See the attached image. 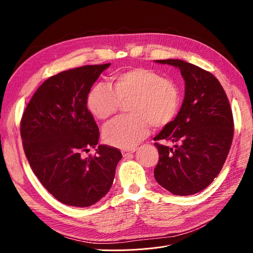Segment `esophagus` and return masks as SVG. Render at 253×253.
<instances>
[{"label":"esophagus","instance_id":"obj_1","mask_svg":"<svg viewBox=\"0 0 253 253\" xmlns=\"http://www.w3.org/2000/svg\"><path fill=\"white\" fill-rule=\"evenodd\" d=\"M134 152H135V149H133V150H124V151H122V155H124V157H126L129 154H132V153H134Z\"/></svg>","mask_w":253,"mask_h":253}]
</instances>
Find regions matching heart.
I'll return each mask as SVG.
<instances>
[{
	"label": "heart",
	"instance_id": "heart-1",
	"mask_svg": "<svg viewBox=\"0 0 253 253\" xmlns=\"http://www.w3.org/2000/svg\"><path fill=\"white\" fill-rule=\"evenodd\" d=\"M113 88L98 83L90 88L87 106L91 114L105 120L116 114L121 102L128 105L131 116L119 117L103 128L104 141L115 148L132 149L148 136L150 126L166 127L177 117L181 94L177 84L156 71L137 67L116 74Z\"/></svg>",
	"mask_w": 253,
	"mask_h": 253
}]
</instances>
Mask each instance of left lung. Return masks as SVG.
Segmentation results:
<instances>
[{
	"label": "left lung",
	"instance_id": "1",
	"mask_svg": "<svg viewBox=\"0 0 253 253\" xmlns=\"http://www.w3.org/2000/svg\"><path fill=\"white\" fill-rule=\"evenodd\" d=\"M178 67L186 95L177 117L154 140L176 142L175 149L155 142L159 160L154 177L174 195H192L206 189L223 168L234 133L230 103L219 81L182 60H157Z\"/></svg>",
	"mask_w": 253,
	"mask_h": 253
}]
</instances>
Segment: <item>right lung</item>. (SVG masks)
Segmentation results:
<instances>
[{
	"label": "right lung",
	"instance_id": "add662e5",
	"mask_svg": "<svg viewBox=\"0 0 253 253\" xmlns=\"http://www.w3.org/2000/svg\"><path fill=\"white\" fill-rule=\"evenodd\" d=\"M110 66L85 65L44 81L30 99L20 122L26 158L43 187L68 206L88 207L112 187L122 155L100 144L94 156L83 158L99 140V128L87 110V96Z\"/></svg>",
	"mask_w": 253,
	"mask_h": 253
}]
</instances>
